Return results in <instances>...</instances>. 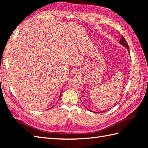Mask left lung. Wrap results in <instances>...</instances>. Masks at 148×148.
Here are the masks:
<instances>
[{"label": "left lung", "mask_w": 148, "mask_h": 148, "mask_svg": "<svg viewBox=\"0 0 148 148\" xmlns=\"http://www.w3.org/2000/svg\"><path fill=\"white\" fill-rule=\"evenodd\" d=\"M120 43H121L122 45L125 47L127 49V50H129V52L130 53V50H129V46H128V44H127V43L125 39L124 38V37H123V36H122L121 40H120Z\"/></svg>", "instance_id": "1"}]
</instances>
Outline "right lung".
Here are the masks:
<instances>
[{"instance_id":"obj_1","label":"right lung","mask_w":148,"mask_h":148,"mask_svg":"<svg viewBox=\"0 0 148 148\" xmlns=\"http://www.w3.org/2000/svg\"><path fill=\"white\" fill-rule=\"evenodd\" d=\"M60 95H61V94H60Z\"/></svg>"}]
</instances>
